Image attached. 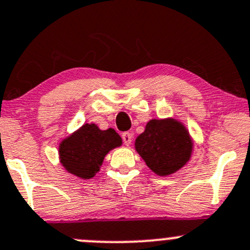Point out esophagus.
<instances>
[{
    "mask_svg": "<svg viewBox=\"0 0 250 250\" xmlns=\"http://www.w3.org/2000/svg\"><path fill=\"white\" fill-rule=\"evenodd\" d=\"M122 139H123V143H125V146H129L132 144V134L125 132L122 134Z\"/></svg>",
    "mask_w": 250,
    "mask_h": 250,
    "instance_id": "34e87169",
    "label": "esophagus"
}]
</instances>
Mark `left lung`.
I'll return each instance as SVG.
<instances>
[{
    "instance_id": "1",
    "label": "left lung",
    "mask_w": 250,
    "mask_h": 250,
    "mask_svg": "<svg viewBox=\"0 0 250 250\" xmlns=\"http://www.w3.org/2000/svg\"><path fill=\"white\" fill-rule=\"evenodd\" d=\"M134 147L152 171L167 177L190 160L194 140L185 123L177 118H153L135 139Z\"/></svg>"
}]
</instances>
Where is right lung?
Masks as SVG:
<instances>
[{"label": "right lung", "instance_id": "1", "mask_svg": "<svg viewBox=\"0 0 250 250\" xmlns=\"http://www.w3.org/2000/svg\"><path fill=\"white\" fill-rule=\"evenodd\" d=\"M122 146L116 130H102L94 123H85L59 144L60 163L67 172L80 180H90L99 172L110 151Z\"/></svg>", "mask_w": 250, "mask_h": 250}]
</instances>
